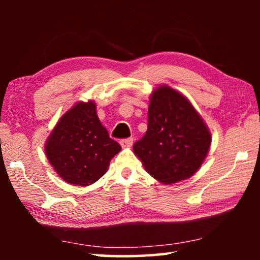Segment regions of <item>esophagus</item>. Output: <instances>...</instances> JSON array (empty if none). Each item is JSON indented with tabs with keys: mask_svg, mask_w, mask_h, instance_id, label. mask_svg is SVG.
I'll use <instances>...</instances> for the list:
<instances>
[{
	"mask_svg": "<svg viewBox=\"0 0 260 260\" xmlns=\"http://www.w3.org/2000/svg\"><path fill=\"white\" fill-rule=\"evenodd\" d=\"M120 144L122 148H129L133 144V138H128V139H124L120 141Z\"/></svg>",
	"mask_w": 260,
	"mask_h": 260,
	"instance_id": "esophagus-1",
	"label": "esophagus"
}]
</instances>
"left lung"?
<instances>
[{
	"label": "left lung",
	"instance_id": "obj_1",
	"mask_svg": "<svg viewBox=\"0 0 260 260\" xmlns=\"http://www.w3.org/2000/svg\"><path fill=\"white\" fill-rule=\"evenodd\" d=\"M211 134L191 103L169 86L153 91L148 129L133 151L147 172L165 184L190 178L203 164Z\"/></svg>",
	"mask_w": 260,
	"mask_h": 260
}]
</instances>
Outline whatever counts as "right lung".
<instances>
[{
  "instance_id": "add662e5",
  "label": "right lung",
  "mask_w": 260,
  "mask_h": 260,
  "mask_svg": "<svg viewBox=\"0 0 260 260\" xmlns=\"http://www.w3.org/2000/svg\"><path fill=\"white\" fill-rule=\"evenodd\" d=\"M121 150L96 114L93 101L79 102L60 118L46 142V156L57 174L71 184L88 186L107 172Z\"/></svg>"
}]
</instances>
